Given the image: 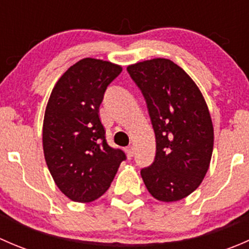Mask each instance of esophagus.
I'll use <instances>...</instances> for the list:
<instances>
[{
    "mask_svg": "<svg viewBox=\"0 0 249 249\" xmlns=\"http://www.w3.org/2000/svg\"><path fill=\"white\" fill-rule=\"evenodd\" d=\"M125 152H126V155L129 158L134 157V147L132 145H129V147L125 148Z\"/></svg>",
    "mask_w": 249,
    "mask_h": 249,
    "instance_id": "34e87169",
    "label": "esophagus"
}]
</instances>
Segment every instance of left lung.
Masks as SVG:
<instances>
[{
	"mask_svg": "<svg viewBox=\"0 0 249 249\" xmlns=\"http://www.w3.org/2000/svg\"><path fill=\"white\" fill-rule=\"evenodd\" d=\"M147 104L155 132L154 161L141 170L148 192L172 202L192 194L205 178L213 152V125L201 91L169 59L127 67Z\"/></svg>",
	"mask_w": 249,
	"mask_h": 249,
	"instance_id": "1",
	"label": "left lung"
}]
</instances>
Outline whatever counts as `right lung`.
I'll list each match as a JSON object with an SVG mask.
<instances>
[{"label":"right lung","mask_w":249,"mask_h":249,"mask_svg":"<svg viewBox=\"0 0 249 249\" xmlns=\"http://www.w3.org/2000/svg\"><path fill=\"white\" fill-rule=\"evenodd\" d=\"M119 65L85 57L55 84L43 120V152L57 188L76 202H91L109 188L122 149L109 147L99 108Z\"/></svg>","instance_id":"1"}]
</instances>
